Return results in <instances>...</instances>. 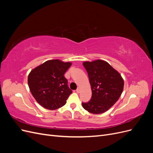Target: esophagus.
Wrapping results in <instances>:
<instances>
[{"label": "esophagus", "instance_id": "1", "mask_svg": "<svg viewBox=\"0 0 153 153\" xmlns=\"http://www.w3.org/2000/svg\"><path fill=\"white\" fill-rule=\"evenodd\" d=\"M76 92L77 93H79V92H80V88L79 87H78L77 89H76Z\"/></svg>", "mask_w": 153, "mask_h": 153}]
</instances>
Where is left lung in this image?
Segmentation results:
<instances>
[{"mask_svg":"<svg viewBox=\"0 0 153 153\" xmlns=\"http://www.w3.org/2000/svg\"><path fill=\"white\" fill-rule=\"evenodd\" d=\"M89 76L92 90L89 101L82 103L85 110L91 114L105 112L117 102L124 87L119 73L102 60L83 63Z\"/></svg>","mask_w":153,"mask_h":153,"instance_id":"1","label":"left lung"}]
</instances>
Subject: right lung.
<instances>
[{
	"label": "right lung",
	"mask_w": 153,
	"mask_h": 153,
	"mask_svg": "<svg viewBox=\"0 0 153 153\" xmlns=\"http://www.w3.org/2000/svg\"><path fill=\"white\" fill-rule=\"evenodd\" d=\"M71 65L69 62L50 60L32 69L29 73L30 91L37 102L43 107L55 110L66 103L72 91L64 75Z\"/></svg>",
	"instance_id": "right-lung-1"
}]
</instances>
